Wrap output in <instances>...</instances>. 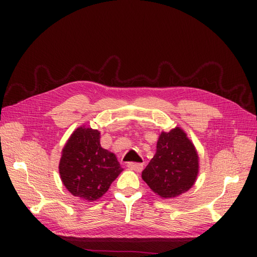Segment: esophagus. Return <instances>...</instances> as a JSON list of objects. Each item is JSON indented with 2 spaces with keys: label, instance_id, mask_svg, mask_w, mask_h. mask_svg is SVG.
<instances>
[{
  "label": "esophagus",
  "instance_id": "1",
  "mask_svg": "<svg viewBox=\"0 0 257 257\" xmlns=\"http://www.w3.org/2000/svg\"><path fill=\"white\" fill-rule=\"evenodd\" d=\"M127 167L130 169V170H134L136 172H141L144 169L143 163H137V162H129Z\"/></svg>",
  "mask_w": 257,
  "mask_h": 257
}]
</instances>
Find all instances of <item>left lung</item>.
I'll return each mask as SVG.
<instances>
[{"instance_id": "left-lung-1", "label": "left lung", "mask_w": 257, "mask_h": 257, "mask_svg": "<svg viewBox=\"0 0 257 257\" xmlns=\"http://www.w3.org/2000/svg\"><path fill=\"white\" fill-rule=\"evenodd\" d=\"M199 174V155L182 128L162 132L157 151L143 171L144 181L162 199H172L185 193Z\"/></svg>"}]
</instances>
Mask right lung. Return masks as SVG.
Masks as SVG:
<instances>
[{"instance_id":"add662e5","label":"right lung","mask_w":257,"mask_h":257,"mask_svg":"<svg viewBox=\"0 0 257 257\" xmlns=\"http://www.w3.org/2000/svg\"><path fill=\"white\" fill-rule=\"evenodd\" d=\"M58 169L65 188L88 202L100 199L123 170L116 155L100 146V132L85 124L66 141Z\"/></svg>"}]
</instances>
